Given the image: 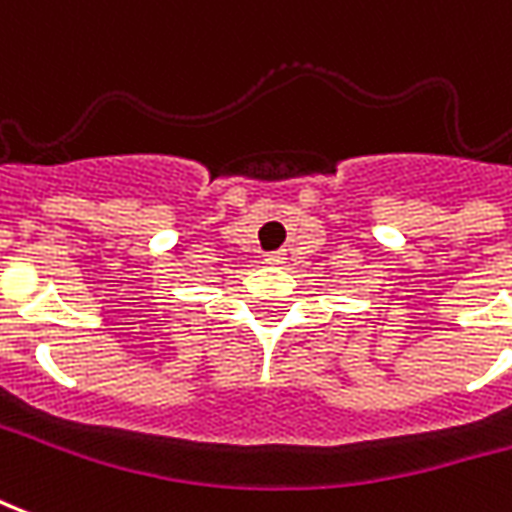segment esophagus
<instances>
[{
  "instance_id": "34e87169",
  "label": "esophagus",
  "mask_w": 512,
  "mask_h": 512,
  "mask_svg": "<svg viewBox=\"0 0 512 512\" xmlns=\"http://www.w3.org/2000/svg\"><path fill=\"white\" fill-rule=\"evenodd\" d=\"M263 260H266L268 266H282L287 257L282 255V252H271V255H266V257H263Z\"/></svg>"
}]
</instances>
